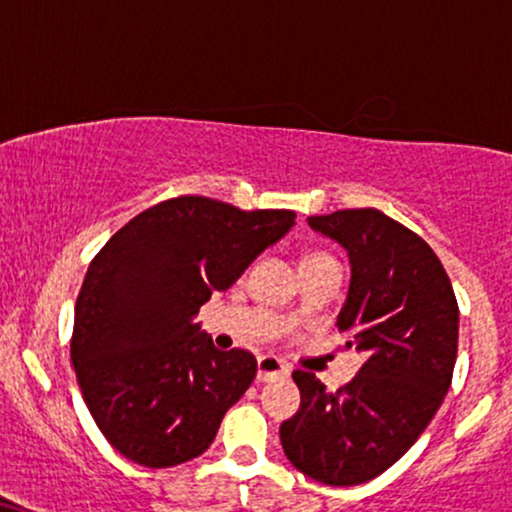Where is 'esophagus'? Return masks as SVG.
<instances>
[{
  "label": "esophagus",
  "instance_id": "esophagus-1",
  "mask_svg": "<svg viewBox=\"0 0 512 512\" xmlns=\"http://www.w3.org/2000/svg\"><path fill=\"white\" fill-rule=\"evenodd\" d=\"M288 374H291V367L283 360H279V357L262 355L260 360H257V381H274L288 377Z\"/></svg>",
  "mask_w": 512,
  "mask_h": 512
}]
</instances>
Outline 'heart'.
Here are the masks:
<instances>
[{
	"mask_svg": "<svg viewBox=\"0 0 512 512\" xmlns=\"http://www.w3.org/2000/svg\"><path fill=\"white\" fill-rule=\"evenodd\" d=\"M326 262H336L329 252L315 250V252H307L303 257V267H317V264H326Z\"/></svg>",
	"mask_w": 512,
	"mask_h": 512,
	"instance_id": "heart-1",
	"label": "heart"
}]
</instances>
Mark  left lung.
<instances>
[{
	"label": "left lung",
	"instance_id": "8db88e82",
	"mask_svg": "<svg viewBox=\"0 0 512 512\" xmlns=\"http://www.w3.org/2000/svg\"><path fill=\"white\" fill-rule=\"evenodd\" d=\"M307 221L348 250L338 329L367 360L338 391L295 369L300 410L281 424V443L315 482L355 486L403 458L441 408L458 355V300L436 252L379 209Z\"/></svg>",
	"mask_w": 512,
	"mask_h": 512
}]
</instances>
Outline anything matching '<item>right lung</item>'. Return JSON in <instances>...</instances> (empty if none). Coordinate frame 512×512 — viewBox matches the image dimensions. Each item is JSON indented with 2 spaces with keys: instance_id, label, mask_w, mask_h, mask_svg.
<instances>
[{
  "instance_id": "obj_1",
  "label": "right lung",
  "mask_w": 512,
  "mask_h": 512,
  "mask_svg": "<svg viewBox=\"0 0 512 512\" xmlns=\"http://www.w3.org/2000/svg\"><path fill=\"white\" fill-rule=\"evenodd\" d=\"M293 224L291 209L181 195L97 252L76 300L71 360L92 420L123 458L174 467L207 451L257 360L214 348L193 317Z\"/></svg>"
}]
</instances>
